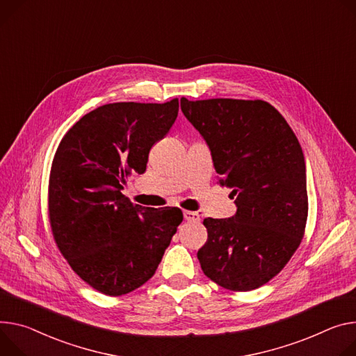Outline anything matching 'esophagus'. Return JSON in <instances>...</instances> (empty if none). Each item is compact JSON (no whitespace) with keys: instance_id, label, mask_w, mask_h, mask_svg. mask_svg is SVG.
<instances>
[{"instance_id":"obj_1","label":"esophagus","mask_w":356,"mask_h":356,"mask_svg":"<svg viewBox=\"0 0 356 356\" xmlns=\"http://www.w3.org/2000/svg\"><path fill=\"white\" fill-rule=\"evenodd\" d=\"M183 216H184V220H187V221H193V222L200 221V214H199L197 211L184 210V211H183Z\"/></svg>"}]
</instances>
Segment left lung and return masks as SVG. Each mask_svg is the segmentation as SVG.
<instances>
[{
	"label": "left lung",
	"mask_w": 356,
	"mask_h": 356,
	"mask_svg": "<svg viewBox=\"0 0 356 356\" xmlns=\"http://www.w3.org/2000/svg\"><path fill=\"white\" fill-rule=\"evenodd\" d=\"M206 140L218 183L233 188L237 211L204 218L203 273L232 291L268 282L298 248L308 216L305 159L281 113L264 101L180 99Z\"/></svg>",
	"instance_id": "8db88e82"
}]
</instances>
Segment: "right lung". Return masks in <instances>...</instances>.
Instances as JSON below:
<instances>
[{"instance_id": "obj_1", "label": "right lung", "mask_w": 356, "mask_h": 356, "mask_svg": "<svg viewBox=\"0 0 356 356\" xmlns=\"http://www.w3.org/2000/svg\"><path fill=\"white\" fill-rule=\"evenodd\" d=\"M177 113L179 99L108 104L82 116L56 149L52 234L72 270L102 294L123 296L150 280L183 221L176 207H143L122 195L129 175L145 173L152 146Z\"/></svg>"}]
</instances>
